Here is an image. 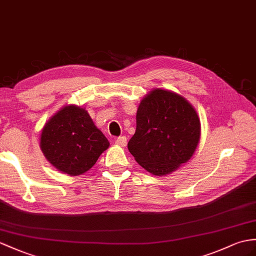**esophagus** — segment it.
Here are the masks:
<instances>
[{
	"label": "esophagus",
	"instance_id": "esophagus-1",
	"mask_svg": "<svg viewBox=\"0 0 256 256\" xmlns=\"http://www.w3.org/2000/svg\"><path fill=\"white\" fill-rule=\"evenodd\" d=\"M115 143L117 146H124L127 144V138L124 136H118V138L116 139V141H115Z\"/></svg>",
	"mask_w": 256,
	"mask_h": 256
}]
</instances>
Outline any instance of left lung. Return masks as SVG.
I'll list each match as a JSON object with an SVG mask.
<instances>
[{
    "label": "left lung",
    "mask_w": 256,
    "mask_h": 256,
    "mask_svg": "<svg viewBox=\"0 0 256 256\" xmlns=\"http://www.w3.org/2000/svg\"><path fill=\"white\" fill-rule=\"evenodd\" d=\"M200 132L196 112L186 98L155 89L136 110V128L128 150L146 170L164 176L190 160Z\"/></svg>",
    "instance_id": "left-lung-1"
}]
</instances>
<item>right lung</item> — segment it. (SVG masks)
I'll return each instance as SVG.
<instances>
[{
    "label": "right lung",
    "instance_id": "right-lung-1",
    "mask_svg": "<svg viewBox=\"0 0 256 256\" xmlns=\"http://www.w3.org/2000/svg\"><path fill=\"white\" fill-rule=\"evenodd\" d=\"M40 146L56 170L77 176L96 163L110 142L94 126L88 112L68 105L46 124Z\"/></svg>",
    "mask_w": 256,
    "mask_h": 256
}]
</instances>
